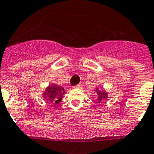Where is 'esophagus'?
Masks as SVG:
<instances>
[{
	"label": "esophagus",
	"mask_w": 154,
	"mask_h": 154,
	"mask_svg": "<svg viewBox=\"0 0 154 154\" xmlns=\"http://www.w3.org/2000/svg\"><path fill=\"white\" fill-rule=\"evenodd\" d=\"M74 88H82V84H77V85H76V86H74Z\"/></svg>",
	"instance_id": "1"
}]
</instances>
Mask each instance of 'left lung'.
<instances>
[{
    "instance_id": "8db88e82",
    "label": "left lung",
    "mask_w": 154,
    "mask_h": 154,
    "mask_svg": "<svg viewBox=\"0 0 154 154\" xmlns=\"http://www.w3.org/2000/svg\"><path fill=\"white\" fill-rule=\"evenodd\" d=\"M95 91L97 92V100L96 103H103L104 99H106L107 97V93L106 91H103V90L99 89L98 88H96Z\"/></svg>"
}]
</instances>
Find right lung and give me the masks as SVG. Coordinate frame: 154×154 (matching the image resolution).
Returning <instances> with one entry per match:
<instances>
[{"label": "right lung", "instance_id": "right-lung-1", "mask_svg": "<svg viewBox=\"0 0 154 154\" xmlns=\"http://www.w3.org/2000/svg\"><path fill=\"white\" fill-rule=\"evenodd\" d=\"M65 94L64 88L57 85L49 86L43 93V97L47 100L48 103H59L61 101L62 97Z\"/></svg>", "mask_w": 154, "mask_h": 154}]
</instances>
